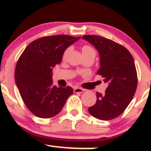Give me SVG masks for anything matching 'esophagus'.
Instances as JSON below:
<instances>
[{"instance_id":"34e87169","label":"esophagus","mask_w":151,"mask_h":151,"mask_svg":"<svg viewBox=\"0 0 151 151\" xmlns=\"http://www.w3.org/2000/svg\"><path fill=\"white\" fill-rule=\"evenodd\" d=\"M74 93H82L84 92V90L82 88H75L73 89Z\"/></svg>"}]
</instances>
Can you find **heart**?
Instances as JSON below:
<instances>
[{"instance_id":"obj_1","label":"heart","mask_w":151,"mask_h":151,"mask_svg":"<svg viewBox=\"0 0 151 151\" xmlns=\"http://www.w3.org/2000/svg\"><path fill=\"white\" fill-rule=\"evenodd\" d=\"M82 53L83 55H93V56H96V50H94L93 48H92L90 45H83L82 47ZM70 50V48H67L66 50L64 52V55H65L68 53V51Z\"/></svg>"}]
</instances>
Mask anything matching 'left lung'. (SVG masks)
Instances as JSON below:
<instances>
[{"label":"left lung","instance_id":"obj_1","mask_svg":"<svg viewBox=\"0 0 151 151\" xmlns=\"http://www.w3.org/2000/svg\"><path fill=\"white\" fill-rule=\"evenodd\" d=\"M98 50L100 68L108 88L103 94L97 93V101L88 108L92 116L102 121H109L119 116L128 107L137 88L138 78L134 60L123 45L99 35L82 37Z\"/></svg>","mask_w":151,"mask_h":151}]
</instances>
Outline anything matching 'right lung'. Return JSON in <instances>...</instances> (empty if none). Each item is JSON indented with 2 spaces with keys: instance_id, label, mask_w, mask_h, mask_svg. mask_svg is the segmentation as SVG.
Masks as SVG:
<instances>
[{
  "instance_id": "1",
  "label": "right lung",
  "mask_w": 151,
  "mask_h": 151,
  "mask_svg": "<svg viewBox=\"0 0 151 151\" xmlns=\"http://www.w3.org/2000/svg\"><path fill=\"white\" fill-rule=\"evenodd\" d=\"M81 38L66 35L45 36L31 42L17 62L15 81L22 99L32 113L49 118L60 112L73 93L70 86L53 85L52 71L64 51Z\"/></svg>"
}]
</instances>
